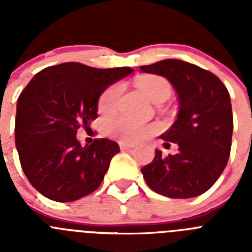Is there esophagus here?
<instances>
[{
	"label": "esophagus",
	"mask_w": 252,
	"mask_h": 252,
	"mask_svg": "<svg viewBox=\"0 0 252 252\" xmlns=\"http://www.w3.org/2000/svg\"><path fill=\"white\" fill-rule=\"evenodd\" d=\"M119 145H120V149L121 150H128V149H132L135 148V145L133 144H127V142H119Z\"/></svg>",
	"instance_id": "1"
}]
</instances>
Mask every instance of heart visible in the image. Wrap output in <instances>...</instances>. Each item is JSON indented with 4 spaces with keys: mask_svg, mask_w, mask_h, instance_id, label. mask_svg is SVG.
<instances>
[{
    "mask_svg": "<svg viewBox=\"0 0 252 252\" xmlns=\"http://www.w3.org/2000/svg\"><path fill=\"white\" fill-rule=\"evenodd\" d=\"M136 86L154 103L164 102L171 93V86L165 78L159 75H142L136 79ZM122 94V84L115 83L102 92L98 98V111L110 116L117 111ZM155 131L151 125H142L126 117H119L106 125V132L121 141H139Z\"/></svg>",
    "mask_w": 252,
    "mask_h": 252,
    "instance_id": "1",
    "label": "heart"
}]
</instances>
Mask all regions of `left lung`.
<instances>
[{"mask_svg":"<svg viewBox=\"0 0 252 252\" xmlns=\"http://www.w3.org/2000/svg\"><path fill=\"white\" fill-rule=\"evenodd\" d=\"M144 73L165 77L177 91V121L161 135L164 146L178 145L175 155L155 150L141 173L154 192L169 198L203 194L217 182L231 153L233 117L230 93L221 79L183 60L165 59L140 66Z\"/></svg>","mask_w":252,"mask_h":252,"instance_id":"1","label":"left lung"}]
</instances>
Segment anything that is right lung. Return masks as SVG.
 Instances as JSON below:
<instances>
[{"mask_svg":"<svg viewBox=\"0 0 252 252\" xmlns=\"http://www.w3.org/2000/svg\"><path fill=\"white\" fill-rule=\"evenodd\" d=\"M133 70L99 69L81 63L48 66L29 82L17 99L15 142L31 186L55 202H73L101 186L117 142L95 139L82 146L78 128L97 119L107 87Z\"/></svg>","mask_w":252,"mask_h":252,"instance_id":"add662e5","label":"right lung"}]
</instances>
